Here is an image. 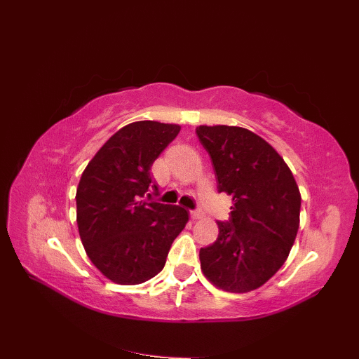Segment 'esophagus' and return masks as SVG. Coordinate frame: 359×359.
I'll return each instance as SVG.
<instances>
[{
    "mask_svg": "<svg viewBox=\"0 0 359 359\" xmlns=\"http://www.w3.org/2000/svg\"><path fill=\"white\" fill-rule=\"evenodd\" d=\"M191 217H192L194 220H198V219H203V217H204V211H203L201 208H198V210H194V211H191Z\"/></svg>",
    "mask_w": 359,
    "mask_h": 359,
    "instance_id": "34e87169",
    "label": "esophagus"
}]
</instances>
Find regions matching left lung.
<instances>
[{"mask_svg": "<svg viewBox=\"0 0 359 359\" xmlns=\"http://www.w3.org/2000/svg\"><path fill=\"white\" fill-rule=\"evenodd\" d=\"M196 135L213 163L217 189L232 195L229 222L200 250L207 280L229 293H248L280 271L294 244L302 196L283 156L256 133L200 126Z\"/></svg>", "mask_w": 359, "mask_h": 359, "instance_id": "8db88e82", "label": "left lung"}]
</instances>
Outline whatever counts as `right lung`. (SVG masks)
I'll return each mask as SVG.
<instances>
[{
	"mask_svg": "<svg viewBox=\"0 0 359 359\" xmlns=\"http://www.w3.org/2000/svg\"><path fill=\"white\" fill-rule=\"evenodd\" d=\"M180 131L136 121L119 128L87 164L76 188V223L91 263L115 284L136 285L163 271L188 211L144 200L151 167Z\"/></svg>",
	"mask_w": 359,
	"mask_h": 359,
	"instance_id": "1",
	"label": "right lung"
}]
</instances>
